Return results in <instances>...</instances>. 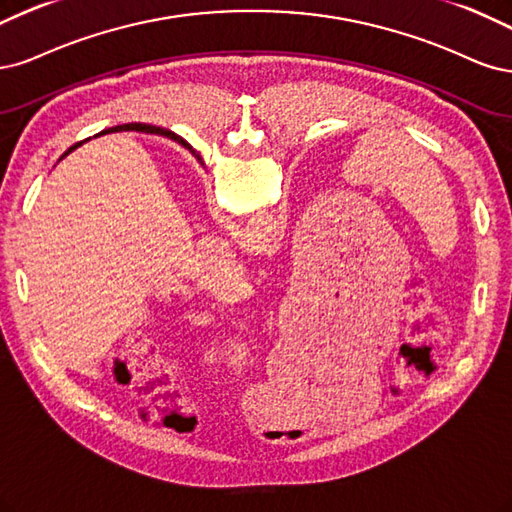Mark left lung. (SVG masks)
Listing matches in <instances>:
<instances>
[{
  "label": "left lung",
  "mask_w": 512,
  "mask_h": 512,
  "mask_svg": "<svg viewBox=\"0 0 512 512\" xmlns=\"http://www.w3.org/2000/svg\"><path fill=\"white\" fill-rule=\"evenodd\" d=\"M195 157H197V159H200V155H197V153H195Z\"/></svg>",
  "instance_id": "left-lung-1"
}]
</instances>
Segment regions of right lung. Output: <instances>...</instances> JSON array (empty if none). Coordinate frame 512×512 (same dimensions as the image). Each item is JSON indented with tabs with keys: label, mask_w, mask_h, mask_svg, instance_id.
<instances>
[{
	"label": "right lung",
	"mask_w": 512,
	"mask_h": 512,
	"mask_svg": "<svg viewBox=\"0 0 512 512\" xmlns=\"http://www.w3.org/2000/svg\"><path fill=\"white\" fill-rule=\"evenodd\" d=\"M119 129L121 131H129V129H136V131H146V134H161V136H168V138H172V140H176L178 144H183L185 148H187V151L195 157V151H193V148H191V144L187 142V140H183V138H180V136H176L174 134V131H168V129H161V127H153V125H142V123H129V125H119ZM108 131V129H106ZM110 131H117V129H110ZM82 142H78V144H74V146H70L68 148V151H65L63 153V157H68L72 151H74V148H78ZM61 157V159H63Z\"/></svg>",
	"instance_id": "right-lung-1"
}]
</instances>
